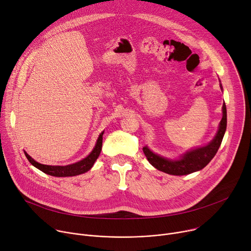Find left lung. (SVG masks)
I'll return each mask as SVG.
<instances>
[{
  "mask_svg": "<svg viewBox=\"0 0 251 251\" xmlns=\"http://www.w3.org/2000/svg\"><path fill=\"white\" fill-rule=\"evenodd\" d=\"M221 89L222 86L220 85ZM227 125L226 105L222 106V119L219 123L218 131L213 140L207 145L192 149L184 153L177 160L162 157L153 153L147 146L143 147V152L149 163L156 169L171 175H186L199 171L206 166L217 153L222 142Z\"/></svg>",
  "mask_w": 251,
  "mask_h": 251,
  "instance_id": "left-lung-1",
  "label": "left lung"
}]
</instances>
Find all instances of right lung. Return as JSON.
<instances>
[{"instance_id":"1","label":"right lung","mask_w":251,"mask_h":251,"mask_svg":"<svg viewBox=\"0 0 251 251\" xmlns=\"http://www.w3.org/2000/svg\"><path fill=\"white\" fill-rule=\"evenodd\" d=\"M103 134L104 131L99 135L98 140L96 142V145L94 149L92 150L86 158L82 159L79 162L70 164V165H66V166H52V165H45L41 164L37 161H35L34 159L27 153L24 152L29 162L38 168L39 170L43 171L44 173H46L51 176H56V177H69V176H76L79 174H83L87 171H89L91 168L93 167L95 161L97 160V158L100 155V152L102 150V141H103Z\"/></svg>"}]
</instances>
